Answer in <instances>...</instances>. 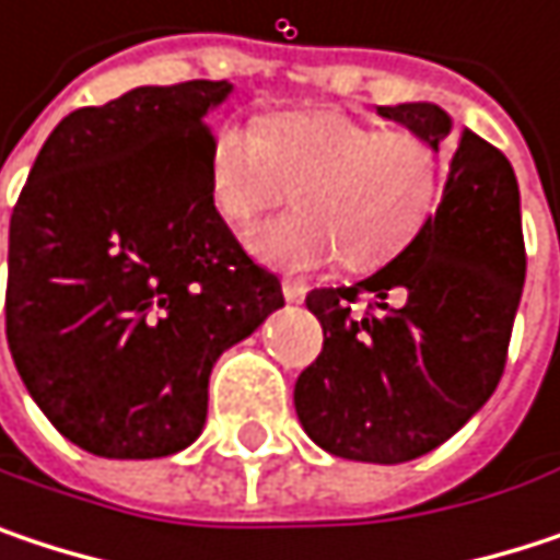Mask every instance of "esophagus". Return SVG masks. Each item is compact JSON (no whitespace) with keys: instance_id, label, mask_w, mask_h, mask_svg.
I'll list each match as a JSON object with an SVG mask.
<instances>
[{"instance_id":"obj_1","label":"esophagus","mask_w":560,"mask_h":560,"mask_svg":"<svg viewBox=\"0 0 560 560\" xmlns=\"http://www.w3.org/2000/svg\"><path fill=\"white\" fill-rule=\"evenodd\" d=\"M281 291H284V298H288L291 304H301L304 294H307V284L301 279H284L281 281Z\"/></svg>"}]
</instances>
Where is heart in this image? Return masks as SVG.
<instances>
[{
  "instance_id": "b5f03b06",
  "label": "heart",
  "mask_w": 560,
  "mask_h": 560,
  "mask_svg": "<svg viewBox=\"0 0 560 560\" xmlns=\"http://www.w3.org/2000/svg\"><path fill=\"white\" fill-rule=\"evenodd\" d=\"M207 187L230 226H249L294 190V213L259 226L249 249L281 272L337 256L376 269L428 223L441 197L438 149L411 129H376L340 109L269 116L259 132L223 126L207 145Z\"/></svg>"
}]
</instances>
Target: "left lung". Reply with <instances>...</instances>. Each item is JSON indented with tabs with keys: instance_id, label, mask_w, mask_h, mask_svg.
<instances>
[{
	"instance_id": "left-lung-1",
	"label": "left lung",
	"mask_w": 560,
	"mask_h": 560,
	"mask_svg": "<svg viewBox=\"0 0 560 560\" xmlns=\"http://www.w3.org/2000/svg\"><path fill=\"white\" fill-rule=\"evenodd\" d=\"M376 113L447 152L444 194L376 276L304 298L324 350L294 383V411L334 457L405 464L457 434L500 386L525 243L515 171L500 149L470 129L451 136L434 103ZM360 293L374 298L366 315L352 314Z\"/></svg>"
}]
</instances>
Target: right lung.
I'll return each mask as SVG.
<instances>
[{
  "label": "right lung",
  "instance_id": "obj_1",
  "mask_svg": "<svg viewBox=\"0 0 560 560\" xmlns=\"http://www.w3.org/2000/svg\"><path fill=\"white\" fill-rule=\"evenodd\" d=\"M226 80L136 86L73 109L9 223L5 337L57 431L113 460L184 451L210 370L284 304L207 187Z\"/></svg>",
  "mask_w": 560,
  "mask_h": 560
}]
</instances>
